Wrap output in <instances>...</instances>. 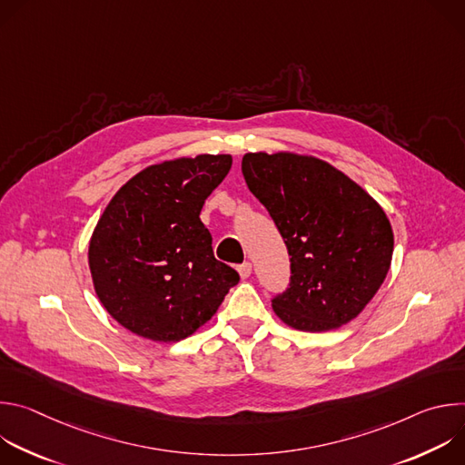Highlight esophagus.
<instances>
[{
  "label": "esophagus",
  "mask_w": 465,
  "mask_h": 465,
  "mask_svg": "<svg viewBox=\"0 0 465 465\" xmlns=\"http://www.w3.org/2000/svg\"><path fill=\"white\" fill-rule=\"evenodd\" d=\"M237 272H239V276H241L242 280L250 278V274H252V262H250V261H244L242 264H239V267H237Z\"/></svg>",
  "instance_id": "1"
}]
</instances>
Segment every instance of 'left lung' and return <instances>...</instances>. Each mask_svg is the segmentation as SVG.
<instances>
[{
    "label": "left lung",
    "instance_id": "1",
    "mask_svg": "<svg viewBox=\"0 0 465 465\" xmlns=\"http://www.w3.org/2000/svg\"><path fill=\"white\" fill-rule=\"evenodd\" d=\"M241 169L291 255V282L272 298L274 312L302 331L353 320L390 269L393 233L381 206L316 158L250 153Z\"/></svg>",
    "mask_w": 465,
    "mask_h": 465
}]
</instances>
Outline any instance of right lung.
<instances>
[{
	"instance_id": "right-lung-1",
	"label": "right lung",
	"mask_w": 465,
	"mask_h": 465,
	"mask_svg": "<svg viewBox=\"0 0 465 465\" xmlns=\"http://www.w3.org/2000/svg\"><path fill=\"white\" fill-rule=\"evenodd\" d=\"M232 167L228 154L151 165L110 201L88 259L104 309L128 331L176 342L206 323L239 274L212 248L201 210Z\"/></svg>"
}]
</instances>
